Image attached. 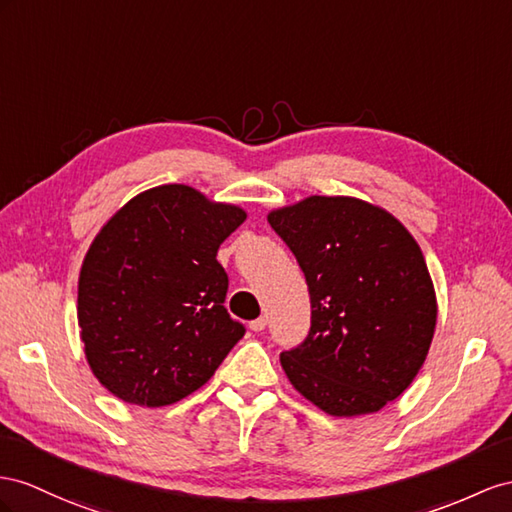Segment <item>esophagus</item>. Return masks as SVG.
Returning a JSON list of instances; mask_svg holds the SVG:
<instances>
[{"mask_svg": "<svg viewBox=\"0 0 512 512\" xmlns=\"http://www.w3.org/2000/svg\"><path fill=\"white\" fill-rule=\"evenodd\" d=\"M266 324H268V320H266L264 316H261V318L253 320V322H251V324H248V326H251V331L259 333V331H264V329H266Z\"/></svg>", "mask_w": 512, "mask_h": 512, "instance_id": "1", "label": "esophagus"}]
</instances>
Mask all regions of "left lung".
Wrapping results in <instances>:
<instances>
[{"instance_id":"obj_1","label":"left lung","mask_w":512,"mask_h":512,"mask_svg":"<svg viewBox=\"0 0 512 512\" xmlns=\"http://www.w3.org/2000/svg\"><path fill=\"white\" fill-rule=\"evenodd\" d=\"M268 222L311 298L309 335L281 352L287 378L329 415L381 411L413 383L435 335V287L413 235L352 196H309Z\"/></svg>"}]
</instances>
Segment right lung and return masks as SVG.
<instances>
[{
	"label": "right lung",
	"mask_w": 512,
	"mask_h": 512,
	"mask_svg": "<svg viewBox=\"0 0 512 512\" xmlns=\"http://www.w3.org/2000/svg\"><path fill=\"white\" fill-rule=\"evenodd\" d=\"M246 220L190 186L134 196L84 257L77 322L90 370L116 398L166 406L214 376L246 329L225 309L220 244Z\"/></svg>",
	"instance_id": "right-lung-1"
}]
</instances>
